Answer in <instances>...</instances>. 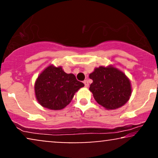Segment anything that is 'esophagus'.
Masks as SVG:
<instances>
[{
  "label": "esophagus",
  "mask_w": 158,
  "mask_h": 158,
  "mask_svg": "<svg viewBox=\"0 0 158 158\" xmlns=\"http://www.w3.org/2000/svg\"><path fill=\"white\" fill-rule=\"evenodd\" d=\"M83 83H84L85 87H89V82H88V81H87V80H85V81H83Z\"/></svg>",
  "instance_id": "esophagus-1"
}]
</instances>
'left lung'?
Returning a JSON list of instances; mask_svg holds the SVG:
<instances>
[{"mask_svg":"<svg viewBox=\"0 0 158 158\" xmlns=\"http://www.w3.org/2000/svg\"><path fill=\"white\" fill-rule=\"evenodd\" d=\"M89 77L93 83L89 90L98 104L108 110L124 106L129 100L132 89L130 80L114 67L96 68Z\"/></svg>","mask_w":158,"mask_h":158,"instance_id":"1","label":"left lung"}]
</instances>
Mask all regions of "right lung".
Returning <instances> with one entry per match:
<instances>
[{
  "instance_id": "right-lung-1",
  "label": "right lung",
  "mask_w": 158,
  "mask_h": 158,
  "mask_svg": "<svg viewBox=\"0 0 158 158\" xmlns=\"http://www.w3.org/2000/svg\"><path fill=\"white\" fill-rule=\"evenodd\" d=\"M83 86L73 74H67L61 67L51 65L39 75L35 83V94L42 106L61 110L69 104L75 93Z\"/></svg>"
}]
</instances>
